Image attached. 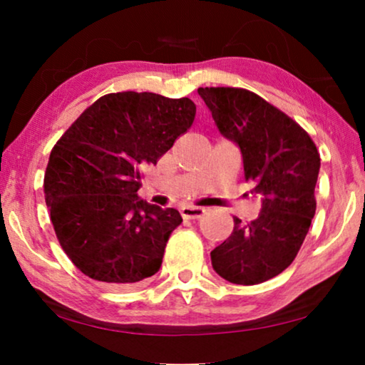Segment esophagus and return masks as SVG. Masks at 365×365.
I'll return each mask as SVG.
<instances>
[{
	"instance_id": "esophagus-1",
	"label": "esophagus",
	"mask_w": 365,
	"mask_h": 365,
	"mask_svg": "<svg viewBox=\"0 0 365 365\" xmlns=\"http://www.w3.org/2000/svg\"><path fill=\"white\" fill-rule=\"evenodd\" d=\"M206 212L204 207H197V206H184L181 207V216L184 219H201Z\"/></svg>"
}]
</instances>
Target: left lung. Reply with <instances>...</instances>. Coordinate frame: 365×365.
<instances>
[{
    "label": "left lung",
    "mask_w": 365,
    "mask_h": 365,
    "mask_svg": "<svg viewBox=\"0 0 365 365\" xmlns=\"http://www.w3.org/2000/svg\"><path fill=\"white\" fill-rule=\"evenodd\" d=\"M224 138L241 149L244 179L262 199L261 214L234 217L226 241L211 252L214 271L232 284L254 286L291 266L316 214L321 156L299 124L242 88H199Z\"/></svg>",
    "instance_id": "obj_1"
}]
</instances>
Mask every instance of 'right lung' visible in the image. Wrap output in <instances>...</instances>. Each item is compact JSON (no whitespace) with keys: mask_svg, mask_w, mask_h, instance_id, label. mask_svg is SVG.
Wrapping results in <instances>:
<instances>
[{"mask_svg":"<svg viewBox=\"0 0 365 365\" xmlns=\"http://www.w3.org/2000/svg\"><path fill=\"white\" fill-rule=\"evenodd\" d=\"M196 104L156 93L104 94L59 138L44 199L63 251L84 276L131 287L159 271L182 222L173 207L141 201L143 171L191 128Z\"/></svg>","mask_w":365,"mask_h":365,"instance_id":"obj_1","label":"right lung"}]
</instances>
